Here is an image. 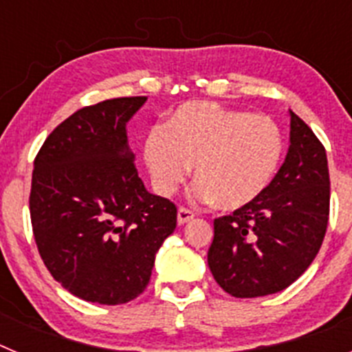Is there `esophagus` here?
Wrapping results in <instances>:
<instances>
[{"instance_id": "1", "label": "esophagus", "mask_w": 352, "mask_h": 352, "mask_svg": "<svg viewBox=\"0 0 352 352\" xmlns=\"http://www.w3.org/2000/svg\"><path fill=\"white\" fill-rule=\"evenodd\" d=\"M195 214H194V211H190L188 210V208H179L178 210V222L179 223H186V222H190L192 219H194Z\"/></svg>"}]
</instances>
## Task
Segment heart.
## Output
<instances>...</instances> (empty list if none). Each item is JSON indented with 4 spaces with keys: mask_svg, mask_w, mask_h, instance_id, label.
<instances>
[{
    "mask_svg": "<svg viewBox=\"0 0 352 352\" xmlns=\"http://www.w3.org/2000/svg\"><path fill=\"white\" fill-rule=\"evenodd\" d=\"M284 157V133L266 114L214 102L179 105L146 135L144 160L158 194L173 195L195 166L194 197L238 210L264 194Z\"/></svg>",
    "mask_w": 352,
    "mask_h": 352,
    "instance_id": "1",
    "label": "heart"
}]
</instances>
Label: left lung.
<instances>
[{
  "label": "left lung",
  "mask_w": 352,
  "mask_h": 352,
  "mask_svg": "<svg viewBox=\"0 0 352 352\" xmlns=\"http://www.w3.org/2000/svg\"><path fill=\"white\" fill-rule=\"evenodd\" d=\"M329 217V173L322 142L291 111L287 157L263 195L214 219L208 264L234 298L275 294L316 259Z\"/></svg>",
  "instance_id": "left-lung-1"
}]
</instances>
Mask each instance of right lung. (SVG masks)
<instances>
[{"label":"right lung","mask_w":352,"mask_h":352,"mask_svg":"<svg viewBox=\"0 0 352 352\" xmlns=\"http://www.w3.org/2000/svg\"><path fill=\"white\" fill-rule=\"evenodd\" d=\"M146 96L88 105L56 126L35 157L30 214L45 268L80 300L132 301L176 229L173 201L149 194L126 144Z\"/></svg>","instance_id":"obj_1"}]
</instances>
